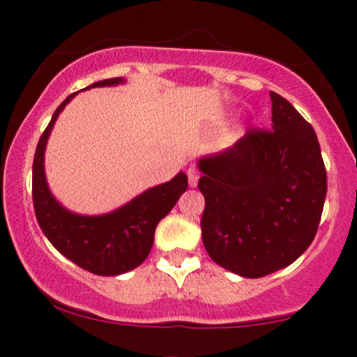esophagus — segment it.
Listing matches in <instances>:
<instances>
[{
	"instance_id": "1",
	"label": "esophagus",
	"mask_w": 357,
	"mask_h": 357,
	"mask_svg": "<svg viewBox=\"0 0 357 357\" xmlns=\"http://www.w3.org/2000/svg\"><path fill=\"white\" fill-rule=\"evenodd\" d=\"M199 171H197L195 167H190L188 169V181H190V186H197V183H199Z\"/></svg>"
}]
</instances>
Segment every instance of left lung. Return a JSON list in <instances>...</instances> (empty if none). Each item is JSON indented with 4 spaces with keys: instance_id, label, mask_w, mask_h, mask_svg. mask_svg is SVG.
I'll return each instance as SVG.
<instances>
[{
    "instance_id": "8db88e82",
    "label": "left lung",
    "mask_w": 357,
    "mask_h": 357,
    "mask_svg": "<svg viewBox=\"0 0 357 357\" xmlns=\"http://www.w3.org/2000/svg\"><path fill=\"white\" fill-rule=\"evenodd\" d=\"M269 96L271 129H248L199 160L204 247L215 264L245 278L271 275L307 250L326 197L314 129L289 100Z\"/></svg>"
}]
</instances>
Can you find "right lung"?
I'll use <instances>...</instances> for the list:
<instances>
[{
    "label": "right lung",
    "mask_w": 357,
    "mask_h": 357,
    "mask_svg": "<svg viewBox=\"0 0 357 357\" xmlns=\"http://www.w3.org/2000/svg\"><path fill=\"white\" fill-rule=\"evenodd\" d=\"M122 77L93 82L89 88L115 86ZM77 93L60 103L48 128L39 138L32 162V200L39 226L46 238L62 255L93 275L115 276L138 268L153 245L155 228L171 212L179 197L188 188L185 172H178L171 181L153 186L109 214L81 215L67 211L52 195L45 176V149L55 121Z\"/></svg>",
    "instance_id": "right-lung-1"
}]
</instances>
